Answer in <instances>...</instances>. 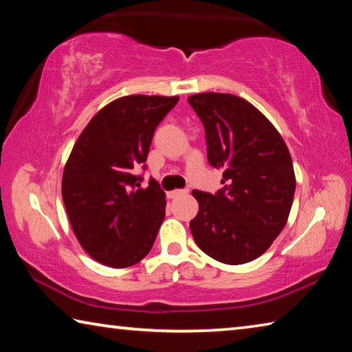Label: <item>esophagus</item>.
<instances>
[{"label": "esophagus", "instance_id": "obj_1", "mask_svg": "<svg viewBox=\"0 0 352 352\" xmlns=\"http://www.w3.org/2000/svg\"><path fill=\"white\" fill-rule=\"evenodd\" d=\"M188 194V189H175V190H170L168 194L169 199H175V197H180V195Z\"/></svg>", "mask_w": 352, "mask_h": 352}]
</instances>
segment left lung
I'll return each mask as SVG.
<instances>
[{"label": "left lung", "mask_w": 352, "mask_h": 352, "mask_svg": "<svg viewBox=\"0 0 352 352\" xmlns=\"http://www.w3.org/2000/svg\"><path fill=\"white\" fill-rule=\"evenodd\" d=\"M188 102L204 122L208 162L223 170L216 194L192 190L199 212L190 233L212 259L245 264L272 245L289 219L296 184L289 148L245 99L200 93Z\"/></svg>", "instance_id": "1"}]
</instances>
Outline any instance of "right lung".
Masks as SVG:
<instances>
[{"label":"right lung","mask_w":352,"mask_h":352,"mask_svg":"<svg viewBox=\"0 0 352 352\" xmlns=\"http://www.w3.org/2000/svg\"><path fill=\"white\" fill-rule=\"evenodd\" d=\"M177 96H124L98 111L65 164L62 197L82 248L113 269L140 262L163 223L166 195L135 169L146 160L155 129Z\"/></svg>","instance_id":"1"}]
</instances>
